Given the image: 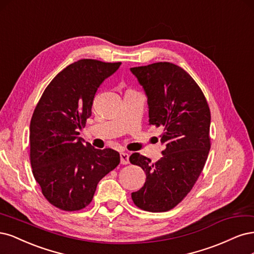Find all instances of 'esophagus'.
Wrapping results in <instances>:
<instances>
[{
  "instance_id": "esophagus-1",
  "label": "esophagus",
  "mask_w": 254,
  "mask_h": 254,
  "mask_svg": "<svg viewBox=\"0 0 254 254\" xmlns=\"http://www.w3.org/2000/svg\"><path fill=\"white\" fill-rule=\"evenodd\" d=\"M128 157H129V155L127 152H121L120 153V161H121L122 165H127V163L129 162Z\"/></svg>"
}]
</instances>
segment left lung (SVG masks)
I'll return each mask as SVG.
<instances>
[{"mask_svg": "<svg viewBox=\"0 0 254 254\" xmlns=\"http://www.w3.org/2000/svg\"><path fill=\"white\" fill-rule=\"evenodd\" d=\"M149 104V125L161 127L163 156L156 162L139 153L132 165L145 172V183L132 193L136 206L149 212H166L188 195L201 173L211 146L210 109L194 79L178 65L157 62L130 68Z\"/></svg>", "mask_w": 254, "mask_h": 254, "instance_id": "left-lung-1", "label": "left lung"}]
</instances>
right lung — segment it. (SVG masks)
<instances>
[{"mask_svg":"<svg viewBox=\"0 0 254 254\" xmlns=\"http://www.w3.org/2000/svg\"><path fill=\"white\" fill-rule=\"evenodd\" d=\"M120 65L94 59L69 64L47 85L32 114V174L44 197L60 210L88 206L98 183L119 165L117 151L83 144L78 130L92 115L98 88Z\"/></svg>","mask_w":254,"mask_h":254,"instance_id":"obj_1","label":"right lung"}]
</instances>
